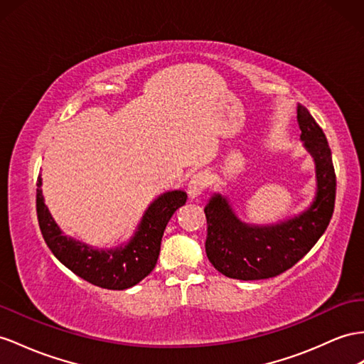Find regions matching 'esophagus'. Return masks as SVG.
Wrapping results in <instances>:
<instances>
[{"label":"esophagus","mask_w":364,"mask_h":364,"mask_svg":"<svg viewBox=\"0 0 364 364\" xmlns=\"http://www.w3.org/2000/svg\"><path fill=\"white\" fill-rule=\"evenodd\" d=\"M210 184V175L208 172H198L195 173L188 186V193L191 198H197L200 195L208 189V186Z\"/></svg>","instance_id":"esophagus-1"}]
</instances>
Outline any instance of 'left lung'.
<instances>
[{
	"mask_svg": "<svg viewBox=\"0 0 364 364\" xmlns=\"http://www.w3.org/2000/svg\"><path fill=\"white\" fill-rule=\"evenodd\" d=\"M296 121L304 147L315 161V198L294 218L272 226H250L238 220L225 197L213 195L204 208L206 254L223 275L250 282L283 274L309 252L329 226L337 181L328 139L306 107L298 106Z\"/></svg>",
	"mask_w": 364,
	"mask_h": 364,
	"instance_id": "obj_1",
	"label": "left lung"
}]
</instances>
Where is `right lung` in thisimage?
<instances>
[{
  "instance_id": "right-lung-1",
  "label": "right lung",
  "mask_w": 364,
  "mask_h": 364,
  "mask_svg": "<svg viewBox=\"0 0 364 364\" xmlns=\"http://www.w3.org/2000/svg\"><path fill=\"white\" fill-rule=\"evenodd\" d=\"M36 186V215L43 238L52 254L73 274L90 284L112 291L132 287L154 271L167 223L175 210L188 200V195L183 191H171L160 195L144 212L135 235L127 245L100 250L63 235L44 204L41 176H38Z\"/></svg>"
}]
</instances>
